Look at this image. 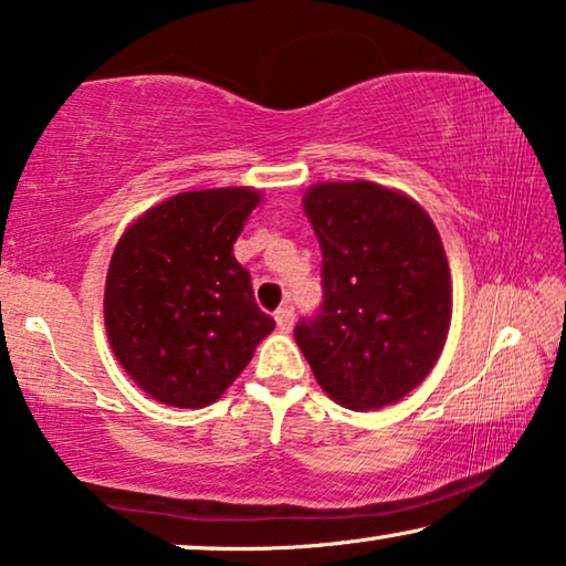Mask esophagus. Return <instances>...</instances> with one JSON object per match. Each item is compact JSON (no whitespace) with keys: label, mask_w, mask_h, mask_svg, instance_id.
Segmentation results:
<instances>
[{"label":"esophagus","mask_w":566,"mask_h":566,"mask_svg":"<svg viewBox=\"0 0 566 566\" xmlns=\"http://www.w3.org/2000/svg\"><path fill=\"white\" fill-rule=\"evenodd\" d=\"M274 321H276V325H280V331H284V333L292 331V325H294V307L292 305H282L274 313Z\"/></svg>","instance_id":"esophagus-1"}]
</instances>
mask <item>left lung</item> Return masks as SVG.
I'll return each instance as SVG.
<instances>
[{
	"instance_id": "1",
	"label": "left lung",
	"mask_w": 566,
	"mask_h": 566,
	"mask_svg": "<svg viewBox=\"0 0 566 566\" xmlns=\"http://www.w3.org/2000/svg\"><path fill=\"white\" fill-rule=\"evenodd\" d=\"M305 214L323 251V305L294 340L348 410L402 400L439 361L451 323L449 261L433 220L374 181H321Z\"/></svg>"
}]
</instances>
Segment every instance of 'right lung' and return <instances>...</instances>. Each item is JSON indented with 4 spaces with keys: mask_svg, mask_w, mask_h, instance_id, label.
Here are the masks:
<instances>
[{
    "mask_svg": "<svg viewBox=\"0 0 566 566\" xmlns=\"http://www.w3.org/2000/svg\"><path fill=\"white\" fill-rule=\"evenodd\" d=\"M261 195L181 192L143 212L115 245L105 284L109 346L130 379L171 408H205L233 385L274 321L233 256Z\"/></svg>",
    "mask_w": 566,
    "mask_h": 566,
    "instance_id": "add662e5",
    "label": "right lung"
}]
</instances>
